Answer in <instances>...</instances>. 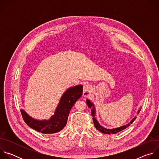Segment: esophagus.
I'll return each instance as SVG.
<instances>
[{"label":"esophagus","mask_w":159,"mask_h":159,"mask_svg":"<svg viewBox=\"0 0 159 159\" xmlns=\"http://www.w3.org/2000/svg\"><path fill=\"white\" fill-rule=\"evenodd\" d=\"M90 86L88 84H85L84 85V88H83V96L84 97H87L90 94Z\"/></svg>","instance_id":"34e87169"}]
</instances>
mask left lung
<instances>
[{
  "label": "left lung",
  "instance_id": "left-lung-1",
  "mask_svg": "<svg viewBox=\"0 0 159 159\" xmlns=\"http://www.w3.org/2000/svg\"><path fill=\"white\" fill-rule=\"evenodd\" d=\"M86 103L87 104V106H89V108H91V115L93 116V121H94V126L96 127V128L97 129H98L99 131H101V133H104V134H115V133H118L125 129H126V128H128L130 124H132L133 122L134 121V120L136 119V117H134L131 121L129 123L127 124V125H125L124 126H120V127H118V128H113V129H107V128H105L104 127H102L101 125H100V124L98 123V120H96V117H95V115H96V110H95V107H94V105L93 103H92L91 102H90L89 99H87L86 100ZM140 109L138 111V114L140 112Z\"/></svg>",
  "mask_w": 159,
  "mask_h": 159
}]
</instances>
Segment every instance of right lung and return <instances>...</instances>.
<instances>
[{"label": "right lung", "mask_w": 159, "mask_h": 159, "mask_svg": "<svg viewBox=\"0 0 159 159\" xmlns=\"http://www.w3.org/2000/svg\"><path fill=\"white\" fill-rule=\"evenodd\" d=\"M83 86L78 85L68 89L62 95L55 114L48 120H38L20 110L25 123L34 130L44 134L55 133L61 131L66 125L69 112L75 102L82 96Z\"/></svg>", "instance_id": "add662e5"}]
</instances>
